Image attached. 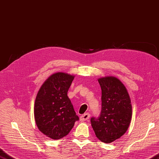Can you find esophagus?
Here are the masks:
<instances>
[{
	"mask_svg": "<svg viewBox=\"0 0 159 159\" xmlns=\"http://www.w3.org/2000/svg\"><path fill=\"white\" fill-rule=\"evenodd\" d=\"M89 118H90V114L87 112L80 116V120L81 121H86V120H88Z\"/></svg>",
	"mask_w": 159,
	"mask_h": 159,
	"instance_id": "obj_1",
	"label": "esophagus"
}]
</instances>
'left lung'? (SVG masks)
<instances>
[{
	"label": "left lung",
	"instance_id": "1",
	"mask_svg": "<svg viewBox=\"0 0 159 159\" xmlns=\"http://www.w3.org/2000/svg\"><path fill=\"white\" fill-rule=\"evenodd\" d=\"M102 89V112L90 122L96 137L106 143L124 135L130 124L131 99L124 84L113 76L98 79Z\"/></svg>",
	"mask_w": 159,
	"mask_h": 159
}]
</instances>
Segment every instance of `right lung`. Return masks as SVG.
I'll use <instances>...</instances> for the list:
<instances>
[{"label":"right lung","mask_w":159,"mask_h":159,"mask_svg":"<svg viewBox=\"0 0 159 159\" xmlns=\"http://www.w3.org/2000/svg\"><path fill=\"white\" fill-rule=\"evenodd\" d=\"M75 76L53 73L39 89L34 103L35 121L42 133L60 139L69 133L79 120L67 93Z\"/></svg>","instance_id":"obj_1"}]
</instances>
